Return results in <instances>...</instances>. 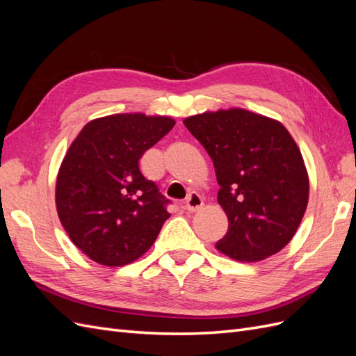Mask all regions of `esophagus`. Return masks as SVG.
<instances>
[{
    "label": "esophagus",
    "mask_w": 356,
    "mask_h": 356,
    "mask_svg": "<svg viewBox=\"0 0 356 356\" xmlns=\"http://www.w3.org/2000/svg\"><path fill=\"white\" fill-rule=\"evenodd\" d=\"M203 207V199L197 193H190L188 197L186 199V209L188 212H197Z\"/></svg>",
    "instance_id": "esophagus-1"
}]
</instances>
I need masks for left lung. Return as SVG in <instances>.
Listing matches in <instances>:
<instances>
[{"label":"left lung","mask_w":356,"mask_h":356,"mask_svg":"<svg viewBox=\"0 0 356 356\" xmlns=\"http://www.w3.org/2000/svg\"><path fill=\"white\" fill-rule=\"evenodd\" d=\"M184 124L213 161L217 199L229 218L215 248L246 263L281 251L309 200L303 156L285 126L242 108L196 114Z\"/></svg>","instance_id":"1"}]
</instances>
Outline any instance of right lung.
<instances>
[{"mask_svg":"<svg viewBox=\"0 0 356 356\" xmlns=\"http://www.w3.org/2000/svg\"><path fill=\"white\" fill-rule=\"evenodd\" d=\"M175 120L126 113L86 124L63 157L56 208L75 246L102 266L118 267L144 255L170 217L169 200L139 169V159Z\"/></svg>","mask_w":356,"mask_h":356,"instance_id":"1","label":"right lung"}]
</instances>
